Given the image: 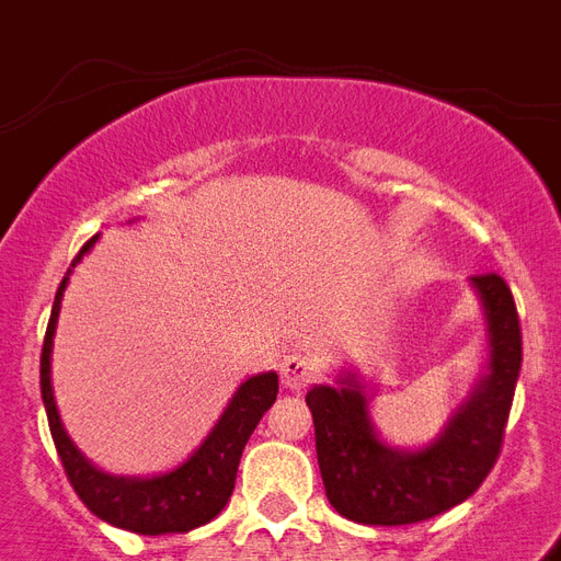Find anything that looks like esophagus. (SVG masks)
Wrapping results in <instances>:
<instances>
[{"mask_svg":"<svg viewBox=\"0 0 561 561\" xmlns=\"http://www.w3.org/2000/svg\"><path fill=\"white\" fill-rule=\"evenodd\" d=\"M317 373H320L317 360L311 358V355H306V352H290V355H285L279 364L282 383H285L288 390H306L308 383L317 381Z\"/></svg>","mask_w":561,"mask_h":561,"instance_id":"esophagus-1","label":"esophagus"}]
</instances>
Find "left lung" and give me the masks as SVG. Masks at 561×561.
<instances>
[{
    "instance_id": "obj_1",
    "label": "left lung",
    "mask_w": 561,
    "mask_h": 561,
    "mask_svg": "<svg viewBox=\"0 0 561 561\" xmlns=\"http://www.w3.org/2000/svg\"><path fill=\"white\" fill-rule=\"evenodd\" d=\"M471 285L486 314L489 373L434 443L416 451L383 445L358 375L306 396L325 497L343 518L381 527L427 522L474 495L497 462L522 369V325L513 290L497 273H478Z\"/></svg>"
}]
</instances>
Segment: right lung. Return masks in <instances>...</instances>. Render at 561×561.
I'll use <instances>...</instances> for the list:
<instances>
[{
    "label": "right lung",
    "mask_w": 561,
    "mask_h": 561,
    "mask_svg": "<svg viewBox=\"0 0 561 561\" xmlns=\"http://www.w3.org/2000/svg\"><path fill=\"white\" fill-rule=\"evenodd\" d=\"M95 241L99 236H92L81 247V253L72 259L55 294L51 317H48L46 341H43V355H39V392H43V404H46L48 431L55 439L57 457L64 462L66 478L83 506L99 515L101 522L139 533V536L188 533L211 522L227 506L229 495L236 489L241 451L259 425V419L276 401L279 375L262 373L247 378L229 401V408L224 410V416L218 419V425L211 427V434L178 469L157 474V478H116V474L95 469L66 434L60 413H57L55 392H51V337H55L57 314H60V299H64L72 267L81 262V255Z\"/></svg>",
    "instance_id": "1"
}]
</instances>
